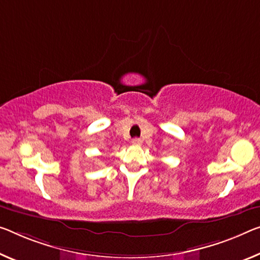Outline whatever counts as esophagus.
Segmentation results:
<instances>
[{"instance_id":"esophagus-1","label":"esophagus","mask_w":260,"mask_h":260,"mask_svg":"<svg viewBox=\"0 0 260 260\" xmlns=\"http://www.w3.org/2000/svg\"><path fill=\"white\" fill-rule=\"evenodd\" d=\"M131 143H133V145H135V146H141L143 142H142L141 138H134L133 142H131Z\"/></svg>"}]
</instances>
